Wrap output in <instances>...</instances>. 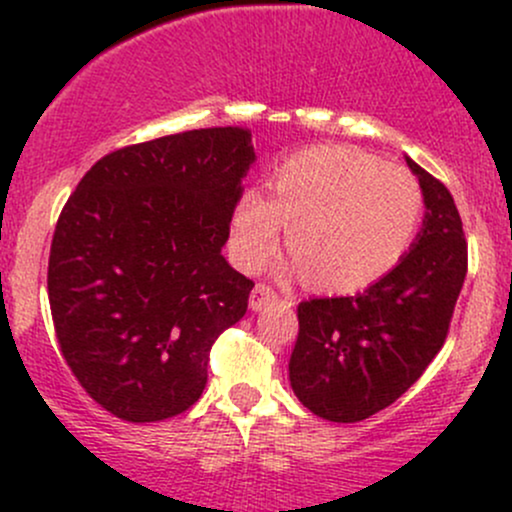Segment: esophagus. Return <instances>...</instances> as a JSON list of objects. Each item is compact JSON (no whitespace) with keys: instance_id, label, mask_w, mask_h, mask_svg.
I'll return each instance as SVG.
<instances>
[{"instance_id":"34e87169","label":"esophagus","mask_w":512,"mask_h":512,"mask_svg":"<svg viewBox=\"0 0 512 512\" xmlns=\"http://www.w3.org/2000/svg\"><path fill=\"white\" fill-rule=\"evenodd\" d=\"M274 301H279V293H276L269 284H264V281H260V284H257L250 293V308L252 310L267 308V305Z\"/></svg>"}]
</instances>
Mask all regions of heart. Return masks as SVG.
<instances>
[{"label": "heart", "mask_w": 512, "mask_h": 512, "mask_svg": "<svg viewBox=\"0 0 512 512\" xmlns=\"http://www.w3.org/2000/svg\"><path fill=\"white\" fill-rule=\"evenodd\" d=\"M424 195L409 170L380 163L354 146H315L286 158L269 197L245 192L231 226V248L248 272L286 245L305 279L322 291L375 284L407 255Z\"/></svg>", "instance_id": "heart-1"}]
</instances>
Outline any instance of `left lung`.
Masks as SVG:
<instances>
[{"mask_svg":"<svg viewBox=\"0 0 512 512\" xmlns=\"http://www.w3.org/2000/svg\"><path fill=\"white\" fill-rule=\"evenodd\" d=\"M426 219L402 262L363 293L298 303L289 361L296 397L315 416L356 424L397 402L443 349L464 276L467 240L448 187L407 158Z\"/></svg>","mask_w":512,"mask_h":512,"instance_id":"left-lung-1","label":"left lung"}]
</instances>
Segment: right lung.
<instances>
[{
    "label": "right lung",
    "mask_w": 512,
    "mask_h": 512,
    "mask_svg": "<svg viewBox=\"0 0 512 512\" xmlns=\"http://www.w3.org/2000/svg\"><path fill=\"white\" fill-rule=\"evenodd\" d=\"M255 161L250 129L209 127L96 161L57 219L48 298L62 358L93 402L129 424L187 411L211 344L255 281L221 248Z\"/></svg>",
    "instance_id": "right-lung-1"
}]
</instances>
